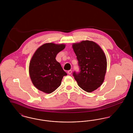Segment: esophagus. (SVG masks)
Segmentation results:
<instances>
[{
    "label": "esophagus",
    "mask_w": 133,
    "mask_h": 133,
    "mask_svg": "<svg viewBox=\"0 0 133 133\" xmlns=\"http://www.w3.org/2000/svg\"><path fill=\"white\" fill-rule=\"evenodd\" d=\"M72 70H69V71H68V72H68V73L70 75V74L72 73Z\"/></svg>",
    "instance_id": "obj_1"
}]
</instances>
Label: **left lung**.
Here are the masks:
<instances>
[{"instance_id":"1","label":"left lung","mask_w":133,"mask_h":133,"mask_svg":"<svg viewBox=\"0 0 133 133\" xmlns=\"http://www.w3.org/2000/svg\"><path fill=\"white\" fill-rule=\"evenodd\" d=\"M78 64L79 73H73L78 85L87 92L100 87L105 80L107 70V58L101 47L95 42L83 40L72 44Z\"/></svg>"}]
</instances>
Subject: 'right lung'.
Segmentation results:
<instances>
[{"instance_id": "obj_1", "label": "right lung", "mask_w": 133, "mask_h": 133, "mask_svg": "<svg viewBox=\"0 0 133 133\" xmlns=\"http://www.w3.org/2000/svg\"><path fill=\"white\" fill-rule=\"evenodd\" d=\"M65 46L64 44L45 43L33 55L29 73L32 82L39 90L50 94L60 86L63 76L67 75L55 59Z\"/></svg>"}]
</instances>
